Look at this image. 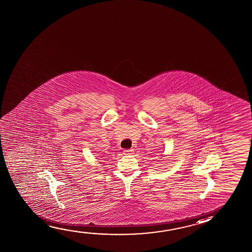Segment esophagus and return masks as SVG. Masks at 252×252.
Masks as SVG:
<instances>
[{
	"label": "esophagus",
	"mask_w": 252,
	"mask_h": 252,
	"mask_svg": "<svg viewBox=\"0 0 252 252\" xmlns=\"http://www.w3.org/2000/svg\"><path fill=\"white\" fill-rule=\"evenodd\" d=\"M132 154H133V150L132 149L124 150V154H126V155H131Z\"/></svg>",
	"instance_id": "esophagus-1"
}]
</instances>
